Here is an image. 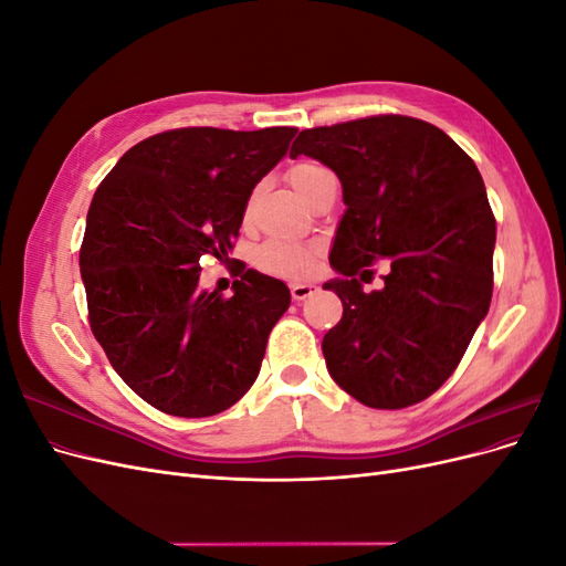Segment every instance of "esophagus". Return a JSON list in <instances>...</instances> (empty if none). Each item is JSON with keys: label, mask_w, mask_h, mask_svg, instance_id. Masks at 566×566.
Returning a JSON list of instances; mask_svg holds the SVG:
<instances>
[{"label": "esophagus", "mask_w": 566, "mask_h": 566, "mask_svg": "<svg viewBox=\"0 0 566 566\" xmlns=\"http://www.w3.org/2000/svg\"><path fill=\"white\" fill-rule=\"evenodd\" d=\"M290 293H293L295 302H302L316 293V285L314 283H293L290 285Z\"/></svg>", "instance_id": "34e87169"}]
</instances>
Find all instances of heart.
I'll return each mask as SVG.
<instances>
[{
  "instance_id": "b5f03b06",
  "label": "heart",
  "mask_w": 566,
  "mask_h": 566,
  "mask_svg": "<svg viewBox=\"0 0 566 566\" xmlns=\"http://www.w3.org/2000/svg\"><path fill=\"white\" fill-rule=\"evenodd\" d=\"M321 172L323 167L304 163L295 165L290 169V184L295 186V191L302 193L306 186H310ZM316 264V248L304 245V243H266L256 252V266L266 273H276V276H290V279H302L306 273L314 271Z\"/></svg>"
}]
</instances>
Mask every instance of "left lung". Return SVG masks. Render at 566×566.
Wrapping results in <instances>:
<instances>
[{
  "label": "left lung",
  "mask_w": 566,
  "mask_h": 566,
  "mask_svg": "<svg viewBox=\"0 0 566 566\" xmlns=\"http://www.w3.org/2000/svg\"><path fill=\"white\" fill-rule=\"evenodd\" d=\"M310 156L342 184L331 250L339 273L323 287L342 300L325 333L331 378L370 408H406L451 378L493 293L495 219L472 158L439 127L375 115L304 129L290 158ZM387 259L386 287L355 276Z\"/></svg>",
  "instance_id": "obj_1"
}]
</instances>
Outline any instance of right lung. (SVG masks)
<instances>
[{"label":"right lung","mask_w":566,"mask_h":566,"mask_svg":"<svg viewBox=\"0 0 566 566\" xmlns=\"http://www.w3.org/2000/svg\"><path fill=\"white\" fill-rule=\"evenodd\" d=\"M295 134L163 132L129 148L96 188L80 250L92 333L119 378L163 413H221L260 375L287 285L238 271L227 300L198 287L200 260H229L252 188Z\"/></svg>","instance_id":"right-lung-1"}]
</instances>
